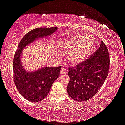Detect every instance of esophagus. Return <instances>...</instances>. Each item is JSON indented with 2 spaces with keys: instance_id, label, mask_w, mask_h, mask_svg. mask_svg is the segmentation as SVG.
Returning a JSON list of instances; mask_svg holds the SVG:
<instances>
[{
  "instance_id": "34e87169",
  "label": "esophagus",
  "mask_w": 125,
  "mask_h": 125,
  "mask_svg": "<svg viewBox=\"0 0 125 125\" xmlns=\"http://www.w3.org/2000/svg\"><path fill=\"white\" fill-rule=\"evenodd\" d=\"M60 73H61V74H66L67 73V71L66 69L64 68H62L61 69Z\"/></svg>"
}]
</instances>
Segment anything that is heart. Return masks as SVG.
Instances as JSON below:
<instances>
[{"instance_id": "heart-1", "label": "heart", "mask_w": 125, "mask_h": 125, "mask_svg": "<svg viewBox=\"0 0 125 125\" xmlns=\"http://www.w3.org/2000/svg\"><path fill=\"white\" fill-rule=\"evenodd\" d=\"M93 45L92 37L79 34L63 40L60 48L62 52L68 53V60L71 64L77 65L88 57Z\"/></svg>"}]
</instances>
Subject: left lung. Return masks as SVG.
I'll list each match as a JSON object with an SVG mask.
<instances>
[{"label":"left lung","instance_id":"obj_1","mask_svg":"<svg viewBox=\"0 0 125 125\" xmlns=\"http://www.w3.org/2000/svg\"><path fill=\"white\" fill-rule=\"evenodd\" d=\"M110 56L103 41L90 57L75 66L69 67L70 78L68 94L79 102L88 100L95 95L109 74Z\"/></svg>","mask_w":125,"mask_h":125}]
</instances>
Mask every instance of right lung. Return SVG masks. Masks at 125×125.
<instances>
[{"mask_svg":"<svg viewBox=\"0 0 125 125\" xmlns=\"http://www.w3.org/2000/svg\"><path fill=\"white\" fill-rule=\"evenodd\" d=\"M57 27H40L27 33L21 40L13 60L14 82L20 94L31 102H39L46 98L52 84L60 75L61 66L43 67L29 72L21 63L22 50L37 39L52 35L57 30Z\"/></svg>","mask_w":125,"mask_h":125,"instance_id":"obj_1","label":"right lung"}]
</instances>
